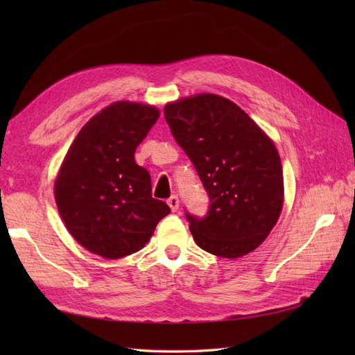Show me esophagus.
<instances>
[{"instance_id":"esophagus-1","label":"esophagus","mask_w":355,"mask_h":355,"mask_svg":"<svg viewBox=\"0 0 355 355\" xmlns=\"http://www.w3.org/2000/svg\"><path fill=\"white\" fill-rule=\"evenodd\" d=\"M168 206L171 207L172 212H177L178 207H180V200H178V197H175V195H172V197L168 200Z\"/></svg>"}]
</instances>
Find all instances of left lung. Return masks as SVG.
Instances as JSON below:
<instances>
[{"label": "left lung", "mask_w": 355, "mask_h": 355, "mask_svg": "<svg viewBox=\"0 0 355 355\" xmlns=\"http://www.w3.org/2000/svg\"><path fill=\"white\" fill-rule=\"evenodd\" d=\"M164 117L210 197L209 215H187L195 243L236 259L258 248L284 206V175L275 141L236 103L200 93L168 102Z\"/></svg>", "instance_id": "8db88e82"}]
</instances>
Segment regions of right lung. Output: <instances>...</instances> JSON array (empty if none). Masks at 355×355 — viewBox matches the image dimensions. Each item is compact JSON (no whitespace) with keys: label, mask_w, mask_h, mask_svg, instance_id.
Masks as SVG:
<instances>
[{"label":"right lung","mask_w":355,"mask_h":355,"mask_svg":"<svg viewBox=\"0 0 355 355\" xmlns=\"http://www.w3.org/2000/svg\"><path fill=\"white\" fill-rule=\"evenodd\" d=\"M160 116L154 105L119 101L97 112L73 140L55 180L64 225L105 259L141 250L171 212L153 198L149 172L134 153Z\"/></svg>","instance_id":"obj_1"}]
</instances>
